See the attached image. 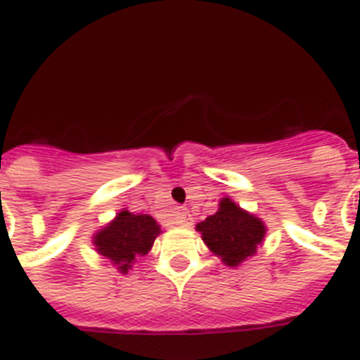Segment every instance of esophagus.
Here are the masks:
<instances>
[{
    "instance_id": "1",
    "label": "esophagus",
    "mask_w": 360,
    "mask_h": 360,
    "mask_svg": "<svg viewBox=\"0 0 360 360\" xmlns=\"http://www.w3.org/2000/svg\"><path fill=\"white\" fill-rule=\"evenodd\" d=\"M174 224L178 226H189L191 224V215L186 210H178L176 215H174Z\"/></svg>"
}]
</instances>
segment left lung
I'll list each match as a JSON object with an SVG mask.
<instances>
[{
	"mask_svg": "<svg viewBox=\"0 0 360 360\" xmlns=\"http://www.w3.org/2000/svg\"><path fill=\"white\" fill-rule=\"evenodd\" d=\"M197 230L210 250L221 255L228 266H237L248 255H254L265 237V224L243 212L230 198H222L219 212L198 222Z\"/></svg>",
	"mask_w": 360,
	"mask_h": 360,
	"instance_id": "obj_1",
	"label": "left lung"
}]
</instances>
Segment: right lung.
<instances>
[{"mask_svg":"<svg viewBox=\"0 0 360 360\" xmlns=\"http://www.w3.org/2000/svg\"><path fill=\"white\" fill-rule=\"evenodd\" d=\"M158 233L160 226L150 215L121 212L115 221L94 237V243L99 254L108 257L120 272L127 274L138 257L150 250Z\"/></svg>","mask_w":360,"mask_h":360,"instance_id":"obj_1","label":"right lung"}]
</instances>
